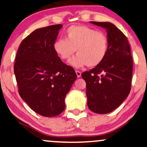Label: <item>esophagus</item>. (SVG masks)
Listing matches in <instances>:
<instances>
[{
	"label": "esophagus",
	"mask_w": 147,
	"mask_h": 147,
	"mask_svg": "<svg viewBox=\"0 0 147 147\" xmlns=\"http://www.w3.org/2000/svg\"><path fill=\"white\" fill-rule=\"evenodd\" d=\"M75 72H76V74H77V77H78V78L81 77V72H80V71H78V70H76Z\"/></svg>",
	"instance_id": "esophagus-1"
}]
</instances>
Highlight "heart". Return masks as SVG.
Here are the masks:
<instances>
[{
    "instance_id": "1",
    "label": "heart",
    "mask_w": 147,
    "mask_h": 147,
    "mask_svg": "<svg viewBox=\"0 0 147 147\" xmlns=\"http://www.w3.org/2000/svg\"><path fill=\"white\" fill-rule=\"evenodd\" d=\"M66 39L59 38L53 49L63 60L78 54L68 63L76 68L87 66L94 67L105 60L109 49V40L105 33L86 26H72L66 30Z\"/></svg>"
}]
</instances>
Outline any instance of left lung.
Here are the masks:
<instances>
[{"label": "left lung", "mask_w": 147, "mask_h": 147, "mask_svg": "<svg viewBox=\"0 0 147 147\" xmlns=\"http://www.w3.org/2000/svg\"><path fill=\"white\" fill-rule=\"evenodd\" d=\"M90 23L106 29L109 49L103 62L81 77L86 82L89 109L98 114H107L119 107L130 92L132 57L127 37L114 24Z\"/></svg>", "instance_id": "left-lung-1"}]
</instances>
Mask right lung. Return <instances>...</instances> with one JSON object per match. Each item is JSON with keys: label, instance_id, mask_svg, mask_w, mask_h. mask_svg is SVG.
I'll use <instances>...</instances> for the list:
<instances>
[{"label": "right lung", "instance_id": "right-lung-1", "mask_svg": "<svg viewBox=\"0 0 147 147\" xmlns=\"http://www.w3.org/2000/svg\"><path fill=\"white\" fill-rule=\"evenodd\" d=\"M61 24L35 30L20 44L14 73L22 100L42 116L55 117L65 109V98L77 79L53 49Z\"/></svg>", "mask_w": 147, "mask_h": 147}]
</instances>
